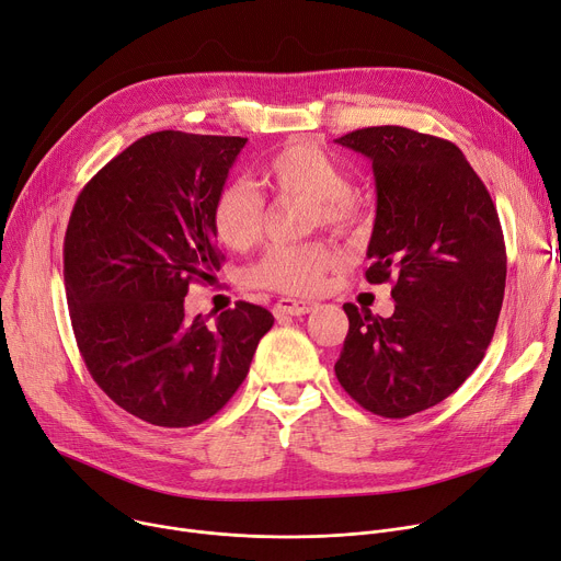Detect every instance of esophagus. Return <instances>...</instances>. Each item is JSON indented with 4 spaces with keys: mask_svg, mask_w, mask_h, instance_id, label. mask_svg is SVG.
<instances>
[{
    "mask_svg": "<svg viewBox=\"0 0 561 561\" xmlns=\"http://www.w3.org/2000/svg\"><path fill=\"white\" fill-rule=\"evenodd\" d=\"M313 302H305V300H290V297H282L277 300V305L273 307L275 318H284V316H305L309 311H313Z\"/></svg>",
    "mask_w": 561,
    "mask_h": 561,
    "instance_id": "34e87169",
    "label": "esophagus"
}]
</instances>
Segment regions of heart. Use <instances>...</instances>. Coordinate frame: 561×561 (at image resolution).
I'll list each match as a JSON object with an SVG mask.
<instances>
[{"instance_id":"1","label":"heart","mask_w":561,"mask_h":561,"mask_svg":"<svg viewBox=\"0 0 561 561\" xmlns=\"http://www.w3.org/2000/svg\"><path fill=\"white\" fill-rule=\"evenodd\" d=\"M259 182L275 196H307V228L327 226L347 232L358 226L360 207L345 167L313 141L279 148L259 167ZM264 226L266 201L248 180L220 186L211 205V228L222 245L243 252L261 239ZM339 261V252L320 239L284 243L256 259L245 271V282L286 295H313Z\"/></svg>"}]
</instances>
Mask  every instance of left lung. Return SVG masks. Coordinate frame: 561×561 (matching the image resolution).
<instances>
[{
  "instance_id": "1",
  "label": "left lung",
  "mask_w": 561,
  "mask_h": 561,
  "mask_svg": "<svg viewBox=\"0 0 561 561\" xmlns=\"http://www.w3.org/2000/svg\"><path fill=\"white\" fill-rule=\"evenodd\" d=\"M335 141L375 169L365 279L394 284V313L343 305L350 331L333 369L369 413L403 420L456 392L492 341L507 273L501 220L449 139L371 126Z\"/></svg>"
}]
</instances>
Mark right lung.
Segmentation results:
<instances>
[{"mask_svg":"<svg viewBox=\"0 0 561 561\" xmlns=\"http://www.w3.org/2000/svg\"><path fill=\"white\" fill-rule=\"evenodd\" d=\"M245 137L151 133L112 158L71 209L62 264L71 329L96 386L164 428L214 417L243 383L275 318L237 302L184 316L194 282L222 256L211 205Z\"/></svg>","mask_w":561,"mask_h":561,"instance_id":"obj_1","label":"right lung"}]
</instances>
